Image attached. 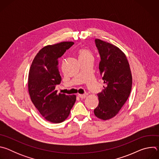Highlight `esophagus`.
Wrapping results in <instances>:
<instances>
[{
    "label": "esophagus",
    "mask_w": 159,
    "mask_h": 159,
    "mask_svg": "<svg viewBox=\"0 0 159 159\" xmlns=\"http://www.w3.org/2000/svg\"><path fill=\"white\" fill-rule=\"evenodd\" d=\"M78 96L81 98V99H84L86 98V95L85 94H78Z\"/></svg>",
    "instance_id": "esophagus-1"
}]
</instances>
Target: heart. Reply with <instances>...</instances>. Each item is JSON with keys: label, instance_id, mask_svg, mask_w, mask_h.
Instances as JSON below:
<instances>
[{"label": "heart", "instance_id": "heart-1", "mask_svg": "<svg viewBox=\"0 0 159 159\" xmlns=\"http://www.w3.org/2000/svg\"><path fill=\"white\" fill-rule=\"evenodd\" d=\"M79 57H92L91 52L89 50L85 48H82L79 51Z\"/></svg>", "mask_w": 159, "mask_h": 159}]
</instances>
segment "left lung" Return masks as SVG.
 <instances>
[{
  "label": "left lung",
  "mask_w": 159,
  "mask_h": 159,
  "mask_svg": "<svg viewBox=\"0 0 159 159\" xmlns=\"http://www.w3.org/2000/svg\"><path fill=\"white\" fill-rule=\"evenodd\" d=\"M96 46L101 57L99 72L105 85L98 94V106L94 115L102 120L115 117L129 98L132 75L125 54L117 47L99 39Z\"/></svg>",
  "instance_id": "1"
}]
</instances>
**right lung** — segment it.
<instances>
[{"mask_svg": "<svg viewBox=\"0 0 159 159\" xmlns=\"http://www.w3.org/2000/svg\"><path fill=\"white\" fill-rule=\"evenodd\" d=\"M74 44L65 41L43 47L35 56L28 76V90L31 101L45 120L59 123L70 115L75 95L57 94V85L61 78L58 69V58Z\"/></svg>", "mask_w": 159, "mask_h": 159, "instance_id": "1", "label": "right lung"}]
</instances>
